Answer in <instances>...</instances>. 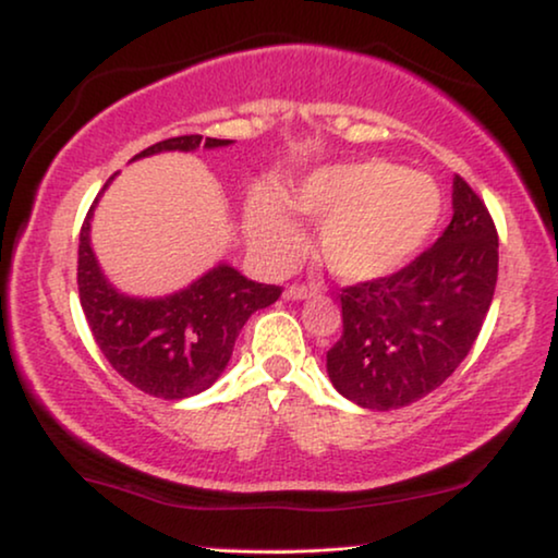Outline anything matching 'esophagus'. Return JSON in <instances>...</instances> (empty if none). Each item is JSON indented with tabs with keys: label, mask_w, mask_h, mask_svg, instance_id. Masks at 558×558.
<instances>
[{
	"label": "esophagus",
	"mask_w": 558,
	"mask_h": 558,
	"mask_svg": "<svg viewBox=\"0 0 558 558\" xmlns=\"http://www.w3.org/2000/svg\"><path fill=\"white\" fill-rule=\"evenodd\" d=\"M316 293H318V288L305 286V282H293V286L286 288V298H290V301H303V298H311Z\"/></svg>",
	"instance_id": "1"
}]
</instances>
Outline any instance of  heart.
I'll use <instances>...</instances> for the list:
<instances>
[{
	"label": "heart",
	"mask_w": 558,
	"mask_h": 558,
	"mask_svg": "<svg viewBox=\"0 0 558 558\" xmlns=\"http://www.w3.org/2000/svg\"><path fill=\"white\" fill-rule=\"evenodd\" d=\"M288 204L298 215L320 219L318 255L347 280L379 278L417 253L439 217V192L425 174L389 161L339 163L313 171ZM247 234L265 255L295 247L298 227L276 194L250 202Z\"/></svg>",
	"instance_id": "obj_1"
}]
</instances>
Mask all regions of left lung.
<instances>
[{"instance_id":"left-lung-1","label":"left lung","mask_w":558,"mask_h":558,"mask_svg":"<svg viewBox=\"0 0 558 558\" xmlns=\"http://www.w3.org/2000/svg\"><path fill=\"white\" fill-rule=\"evenodd\" d=\"M452 219L384 278L341 288L343 333L326 354L333 387L387 412L435 391L481 333L498 282V230L485 202L452 179Z\"/></svg>"}]
</instances>
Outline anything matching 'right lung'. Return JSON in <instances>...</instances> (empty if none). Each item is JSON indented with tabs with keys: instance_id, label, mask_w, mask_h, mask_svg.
I'll use <instances>...</instances> for the list:
<instances>
[{
	"instance_id": "1",
	"label": "right lung",
	"mask_w": 558,
	"mask_h": 558,
	"mask_svg": "<svg viewBox=\"0 0 558 558\" xmlns=\"http://www.w3.org/2000/svg\"><path fill=\"white\" fill-rule=\"evenodd\" d=\"M227 146V138L174 136L133 156ZM113 179V177H111ZM108 179V182H111ZM106 182V186H108ZM104 186V190H106ZM98 202V197H96ZM90 204L77 245V293L93 339L125 381L159 399H184L209 389L225 372L247 318L276 303L282 288L247 280L217 265L190 288L167 298H129L98 268L90 247Z\"/></svg>"
}]
</instances>
